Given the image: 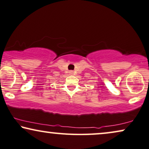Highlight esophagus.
I'll list each match as a JSON object with an SVG mask.
<instances>
[{"label":"esophagus","mask_w":149,"mask_h":149,"mask_svg":"<svg viewBox=\"0 0 149 149\" xmlns=\"http://www.w3.org/2000/svg\"><path fill=\"white\" fill-rule=\"evenodd\" d=\"M69 73H70V75L74 74V72H73V71H70V72H69Z\"/></svg>","instance_id":"34e87169"}]
</instances>
